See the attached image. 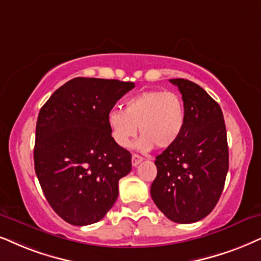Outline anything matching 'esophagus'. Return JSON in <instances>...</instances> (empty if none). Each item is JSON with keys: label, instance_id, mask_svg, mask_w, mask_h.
<instances>
[{"label": "esophagus", "instance_id": "esophagus-1", "mask_svg": "<svg viewBox=\"0 0 261 261\" xmlns=\"http://www.w3.org/2000/svg\"><path fill=\"white\" fill-rule=\"evenodd\" d=\"M131 161H133V166H137L141 161H143V158L140 156V155H137V154H133V160Z\"/></svg>", "mask_w": 261, "mask_h": 261}]
</instances>
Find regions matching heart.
Returning a JSON list of instances; mask_svg holds the SVG:
<instances>
[{
  "label": "heart",
  "mask_w": 261,
  "mask_h": 261,
  "mask_svg": "<svg viewBox=\"0 0 261 261\" xmlns=\"http://www.w3.org/2000/svg\"><path fill=\"white\" fill-rule=\"evenodd\" d=\"M107 124L114 143L120 148L130 147L137 135V147L150 150L153 147H172L186 126V107L176 92L149 90L130 97L125 111L113 107L107 113Z\"/></svg>",
  "instance_id": "1"
}]
</instances>
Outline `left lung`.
<instances>
[{
    "label": "left lung",
    "instance_id": "obj_1",
    "mask_svg": "<svg viewBox=\"0 0 261 261\" xmlns=\"http://www.w3.org/2000/svg\"><path fill=\"white\" fill-rule=\"evenodd\" d=\"M170 82L182 94L186 126L176 143L156 156L150 195L170 220L190 224L208 216L222 195L229 170L225 121L200 85L183 78Z\"/></svg>",
    "mask_w": 261,
    "mask_h": 261
}]
</instances>
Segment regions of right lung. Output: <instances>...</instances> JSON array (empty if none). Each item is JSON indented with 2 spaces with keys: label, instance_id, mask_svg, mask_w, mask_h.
<instances>
[{
  "label": "right lung",
  "instance_id": "add662e5",
  "mask_svg": "<svg viewBox=\"0 0 261 261\" xmlns=\"http://www.w3.org/2000/svg\"><path fill=\"white\" fill-rule=\"evenodd\" d=\"M133 82L77 77L54 91L36 125L35 171L51 208L65 222H98L117 201L131 154L111 136L107 113Z\"/></svg>",
  "mask_w": 261,
  "mask_h": 261
}]
</instances>
